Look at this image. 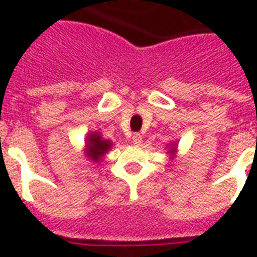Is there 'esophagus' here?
I'll list each match as a JSON object with an SVG mask.
<instances>
[{"label":"esophagus","instance_id":"34e87169","mask_svg":"<svg viewBox=\"0 0 257 257\" xmlns=\"http://www.w3.org/2000/svg\"><path fill=\"white\" fill-rule=\"evenodd\" d=\"M131 141H133V143H134V145H141V143H142V135L138 134V133H135V134L133 135Z\"/></svg>","mask_w":257,"mask_h":257}]
</instances>
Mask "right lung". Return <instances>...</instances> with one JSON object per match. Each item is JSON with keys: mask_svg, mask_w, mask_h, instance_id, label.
<instances>
[{"mask_svg": "<svg viewBox=\"0 0 257 257\" xmlns=\"http://www.w3.org/2000/svg\"><path fill=\"white\" fill-rule=\"evenodd\" d=\"M111 147V142L101 139L97 133H91L87 138V149H88V157L95 162L100 161L101 156H104L108 149Z\"/></svg>", "mask_w": 257, "mask_h": 257, "instance_id": "obj_1", "label": "right lung"}]
</instances>
